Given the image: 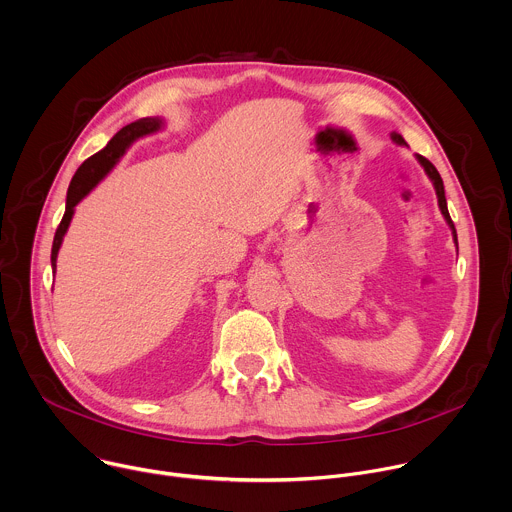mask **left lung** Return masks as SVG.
<instances>
[{
    "mask_svg": "<svg viewBox=\"0 0 512 512\" xmlns=\"http://www.w3.org/2000/svg\"><path fill=\"white\" fill-rule=\"evenodd\" d=\"M393 139H395L397 143H405V139H403L401 135H397V133H393ZM419 161H421V165L425 167L427 175L431 177V181H433V185H435V189H437L439 207H441V211H443V215H445L447 223L451 225V229H453V237H455V243H457V229H455V223H453V219H451V215H449V209H447V199H445V187H443V179H441V175H439L437 167H435V165H433V163H431L427 157L419 155ZM457 245H459V243H457Z\"/></svg>",
    "mask_w": 512,
    "mask_h": 512,
    "instance_id": "1",
    "label": "left lung"
}]
</instances>
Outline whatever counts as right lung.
I'll return each instance as SVG.
<instances>
[{"label":"right lung","mask_w":512,"mask_h":512,"mask_svg":"<svg viewBox=\"0 0 512 512\" xmlns=\"http://www.w3.org/2000/svg\"><path fill=\"white\" fill-rule=\"evenodd\" d=\"M161 125L159 119H153V117H143V119H137L129 125H125L123 129H119L111 141L101 149L97 151L95 155H91L89 159H85L79 169L75 171L73 179H71V185L67 189V205H65V213L61 217V223L55 231V237H53V245H51V267L55 271V259H57V251H59V245L63 241V235L69 227V221H71V215H73V207L91 191V187L119 161V157L125 153V149L139 137L147 135V133H153L157 131Z\"/></svg>","instance_id":"obj_1"}]
</instances>
